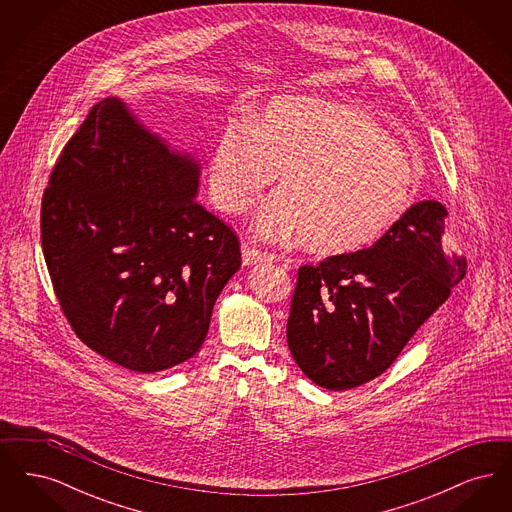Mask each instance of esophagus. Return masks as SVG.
Listing matches in <instances>:
<instances>
[{"instance_id": "obj_1", "label": "esophagus", "mask_w": 512, "mask_h": 512, "mask_svg": "<svg viewBox=\"0 0 512 512\" xmlns=\"http://www.w3.org/2000/svg\"><path fill=\"white\" fill-rule=\"evenodd\" d=\"M242 261H244L245 267H251V265H257V263L272 261V255L265 253V251H259V249H255V247L244 245V247H242Z\"/></svg>"}]
</instances>
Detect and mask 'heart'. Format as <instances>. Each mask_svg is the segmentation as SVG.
Segmentation results:
<instances>
[{
  "label": "heart",
  "instance_id": "heart-1",
  "mask_svg": "<svg viewBox=\"0 0 512 512\" xmlns=\"http://www.w3.org/2000/svg\"><path fill=\"white\" fill-rule=\"evenodd\" d=\"M215 205L242 215L274 182L259 211L261 240L301 238L307 249L341 255L376 242L413 201L411 157L365 113L338 101L282 98L257 121L228 119L209 155Z\"/></svg>",
  "mask_w": 512,
  "mask_h": 512
}]
</instances>
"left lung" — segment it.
I'll use <instances>...</instances> for the list:
<instances>
[{"instance_id": "8db88e82", "label": "left lung", "mask_w": 512, "mask_h": 512, "mask_svg": "<svg viewBox=\"0 0 512 512\" xmlns=\"http://www.w3.org/2000/svg\"><path fill=\"white\" fill-rule=\"evenodd\" d=\"M445 217L439 201H418L376 244L299 268L286 336L309 380L351 390L390 368L466 272L443 253Z\"/></svg>"}]
</instances>
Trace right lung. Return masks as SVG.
Segmentation results:
<instances>
[{
	"label": "right lung",
	"instance_id": "right-lung-1",
	"mask_svg": "<svg viewBox=\"0 0 512 512\" xmlns=\"http://www.w3.org/2000/svg\"><path fill=\"white\" fill-rule=\"evenodd\" d=\"M199 161L119 98L101 99L42 199V249L74 334L134 372L192 359L242 265L236 234L197 201Z\"/></svg>",
	"mask_w": 512,
	"mask_h": 512
}]
</instances>
